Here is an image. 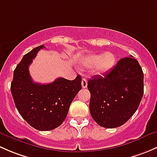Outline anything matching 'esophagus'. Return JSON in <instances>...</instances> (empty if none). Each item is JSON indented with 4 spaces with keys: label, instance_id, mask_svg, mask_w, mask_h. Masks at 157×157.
I'll use <instances>...</instances> for the list:
<instances>
[{
    "label": "esophagus",
    "instance_id": "34e87169",
    "mask_svg": "<svg viewBox=\"0 0 157 157\" xmlns=\"http://www.w3.org/2000/svg\"><path fill=\"white\" fill-rule=\"evenodd\" d=\"M81 84H82V87H83V89L86 88L87 87V80H86V79L83 78V80H82Z\"/></svg>",
    "mask_w": 157,
    "mask_h": 157
}]
</instances>
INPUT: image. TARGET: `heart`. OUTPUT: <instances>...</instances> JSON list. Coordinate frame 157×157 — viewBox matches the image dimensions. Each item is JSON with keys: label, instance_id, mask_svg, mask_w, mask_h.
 I'll return each mask as SVG.
<instances>
[{"label": "heart", "instance_id": "obj_1", "mask_svg": "<svg viewBox=\"0 0 157 157\" xmlns=\"http://www.w3.org/2000/svg\"><path fill=\"white\" fill-rule=\"evenodd\" d=\"M115 56L111 52H105L102 55H92L84 61L86 67L93 68L97 67L99 73H105L110 71L115 64Z\"/></svg>", "mask_w": 157, "mask_h": 157}]
</instances>
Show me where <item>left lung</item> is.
<instances>
[{"instance_id": "8db88e82", "label": "left lung", "mask_w": 157, "mask_h": 157, "mask_svg": "<svg viewBox=\"0 0 157 157\" xmlns=\"http://www.w3.org/2000/svg\"><path fill=\"white\" fill-rule=\"evenodd\" d=\"M90 111L94 121L106 128L124 124L137 111L144 95V74L133 56L121 58L104 76L88 80Z\"/></svg>"}]
</instances>
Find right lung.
<instances>
[{"mask_svg":"<svg viewBox=\"0 0 157 157\" xmlns=\"http://www.w3.org/2000/svg\"><path fill=\"white\" fill-rule=\"evenodd\" d=\"M43 48V45L36 47L23 56L13 71L10 90L23 119L36 129L50 131L64 121L71 102L81 90L82 78L80 75L74 80L59 77L48 84L33 82L29 66Z\"/></svg>","mask_w":157,"mask_h":157,"instance_id":"1","label":"right lung"}]
</instances>
